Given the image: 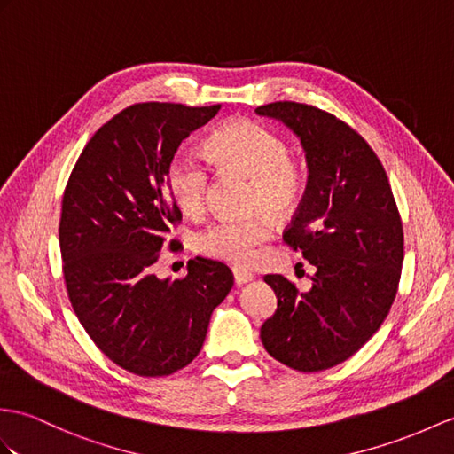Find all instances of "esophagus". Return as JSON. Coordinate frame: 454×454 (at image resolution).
<instances>
[{"label":"esophagus","mask_w":454,"mask_h":454,"mask_svg":"<svg viewBox=\"0 0 454 454\" xmlns=\"http://www.w3.org/2000/svg\"><path fill=\"white\" fill-rule=\"evenodd\" d=\"M233 275H235V283H237L239 286L248 283V281H252V278H254V275H252L250 271L240 270V268H233Z\"/></svg>","instance_id":"esophagus-1"}]
</instances>
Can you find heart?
Listing matches in <instances>:
<instances>
[{
    "mask_svg": "<svg viewBox=\"0 0 454 454\" xmlns=\"http://www.w3.org/2000/svg\"><path fill=\"white\" fill-rule=\"evenodd\" d=\"M207 150L221 168L252 176V207L289 214L301 200L304 189L302 171L289 158L286 142L268 127L254 121H233L209 137ZM168 186L175 202L186 214L204 212L209 191L207 163L196 153H176L168 169ZM271 235L273 223L263 214L219 217L200 231L196 245L209 258L248 265Z\"/></svg>",
    "mask_w": 454,
    "mask_h": 454,
    "instance_id": "b5f03b06",
    "label": "heart"
}]
</instances>
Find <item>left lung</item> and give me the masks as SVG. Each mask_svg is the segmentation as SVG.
I'll return each instance as SVG.
<instances>
[{"label": "left lung", "instance_id": "8db88e82", "mask_svg": "<svg viewBox=\"0 0 454 454\" xmlns=\"http://www.w3.org/2000/svg\"><path fill=\"white\" fill-rule=\"evenodd\" d=\"M256 114L285 123L306 152V191L283 240L316 265L308 293L265 275L278 310L260 337L285 366L322 372L360 350L389 314L404 258L403 221L381 161L345 121L296 102Z\"/></svg>", "mask_w": 454, "mask_h": 454}]
</instances>
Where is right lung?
<instances>
[{"label":"right lung","mask_w":454,"mask_h":454,"mask_svg":"<svg viewBox=\"0 0 454 454\" xmlns=\"http://www.w3.org/2000/svg\"><path fill=\"white\" fill-rule=\"evenodd\" d=\"M219 109L130 106L88 140L65 186L59 247L73 310L109 360L142 378L191 364L233 286L225 263L200 256L183 279L152 271L183 217L165 186L169 163Z\"/></svg>","instance_id":"right-lung-1"}]
</instances>
